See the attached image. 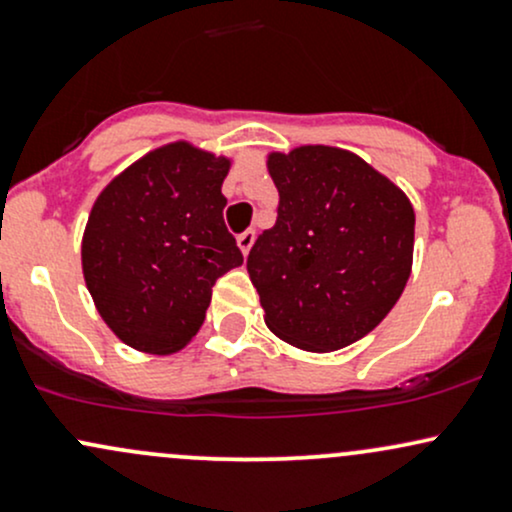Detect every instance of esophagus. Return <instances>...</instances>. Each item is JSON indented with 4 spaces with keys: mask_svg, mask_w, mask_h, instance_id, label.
<instances>
[{
    "mask_svg": "<svg viewBox=\"0 0 512 512\" xmlns=\"http://www.w3.org/2000/svg\"><path fill=\"white\" fill-rule=\"evenodd\" d=\"M252 243H255V231H245V233H240V236H238V248H240V252H243V255H248Z\"/></svg>",
    "mask_w": 512,
    "mask_h": 512,
    "instance_id": "1",
    "label": "esophagus"
}]
</instances>
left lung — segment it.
Listing matches in <instances>:
<instances>
[{
  "instance_id": "obj_1",
  "label": "left lung",
  "mask_w": 512,
  "mask_h": 512,
  "mask_svg": "<svg viewBox=\"0 0 512 512\" xmlns=\"http://www.w3.org/2000/svg\"><path fill=\"white\" fill-rule=\"evenodd\" d=\"M276 223L248 255L264 322L303 351L358 342L399 301L414 260V207L402 190L337 146L267 156Z\"/></svg>"
}]
</instances>
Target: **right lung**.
<instances>
[{"instance_id":"add662e5","label":"right lung","mask_w":512,"mask_h":512,"mask_svg":"<svg viewBox=\"0 0 512 512\" xmlns=\"http://www.w3.org/2000/svg\"><path fill=\"white\" fill-rule=\"evenodd\" d=\"M231 158L173 142L115 175L81 240L86 289L105 325L144 354H175L202 327L216 279L243 264L223 223Z\"/></svg>"}]
</instances>
